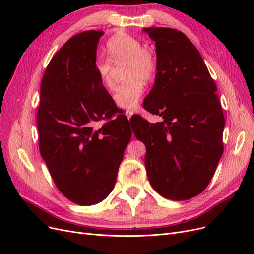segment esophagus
Returning a JSON list of instances; mask_svg holds the SVG:
<instances>
[{"label": "esophagus", "instance_id": "34e87169", "mask_svg": "<svg viewBox=\"0 0 254 254\" xmlns=\"http://www.w3.org/2000/svg\"><path fill=\"white\" fill-rule=\"evenodd\" d=\"M125 114H126V117H127V119L130 121V119H131V117H132V114H133V111H131V110H127L126 112H125Z\"/></svg>", "mask_w": 254, "mask_h": 254}]
</instances>
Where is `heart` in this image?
Returning a JSON list of instances; mask_svg holds the SVG:
<instances>
[{
	"mask_svg": "<svg viewBox=\"0 0 254 254\" xmlns=\"http://www.w3.org/2000/svg\"><path fill=\"white\" fill-rule=\"evenodd\" d=\"M107 48L109 58L99 56L94 64L99 80L107 89H112L114 66L119 68L126 65L124 76L128 80L115 89L113 101L121 109H134L144 93L143 81L148 82L155 77L156 57L149 49L143 48L139 40L128 35L115 36L108 42Z\"/></svg>",
	"mask_w": 254,
	"mask_h": 254,
	"instance_id": "1",
	"label": "heart"
}]
</instances>
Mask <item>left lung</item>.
I'll use <instances>...</instances> for the list:
<instances>
[{"label":"left lung","instance_id":"left-lung-1","mask_svg":"<svg viewBox=\"0 0 254 254\" xmlns=\"http://www.w3.org/2000/svg\"><path fill=\"white\" fill-rule=\"evenodd\" d=\"M144 32L156 41L157 52L155 84L144 108L162 121L150 124L139 118L133 132L147 145L145 166L151 187L171 200H188L209 186L224 152L225 118L217 88L200 53L182 32L168 27Z\"/></svg>","mask_w":254,"mask_h":254}]
</instances>
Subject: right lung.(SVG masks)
I'll return each mask as SVG.
<instances>
[{
  "label": "right lung",
  "instance_id": "right-lung-1",
  "mask_svg": "<svg viewBox=\"0 0 254 254\" xmlns=\"http://www.w3.org/2000/svg\"><path fill=\"white\" fill-rule=\"evenodd\" d=\"M103 35L88 30L68 39L51 59L40 87V153L57 189L79 205L98 203L111 193L132 134L124 114L93 127L118 110L94 66Z\"/></svg>",
  "mask_w": 254,
  "mask_h": 254
}]
</instances>
